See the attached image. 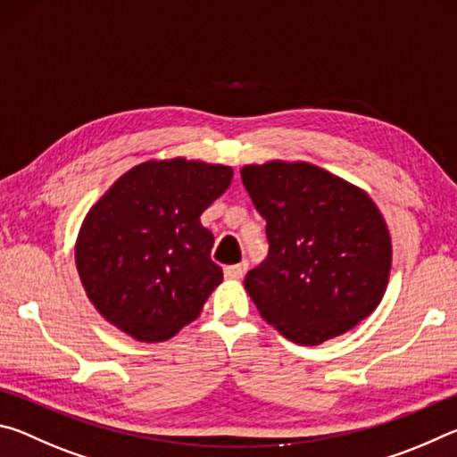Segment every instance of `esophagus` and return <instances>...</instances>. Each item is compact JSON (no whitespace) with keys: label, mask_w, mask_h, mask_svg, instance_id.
<instances>
[{"label":"esophagus","mask_w":457,"mask_h":457,"mask_svg":"<svg viewBox=\"0 0 457 457\" xmlns=\"http://www.w3.org/2000/svg\"><path fill=\"white\" fill-rule=\"evenodd\" d=\"M223 272H226V278H234V280H237V278H242L247 272V262H239L236 266H228Z\"/></svg>","instance_id":"esophagus-1"}]
</instances>
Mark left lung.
<instances>
[{"label":"left lung","mask_w":457,"mask_h":457,"mask_svg":"<svg viewBox=\"0 0 457 457\" xmlns=\"http://www.w3.org/2000/svg\"><path fill=\"white\" fill-rule=\"evenodd\" d=\"M270 252L244 286L260 316L292 343L316 346L367 319L389 284L393 245L365 189L304 161L244 165Z\"/></svg>","instance_id":"8db88e82"}]
</instances>
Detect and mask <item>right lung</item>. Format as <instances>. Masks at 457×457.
Returning a JSON list of instances; mask_svg holds the SVG:
<instances>
[{
    "instance_id": "add662e5",
    "label": "right lung",
    "mask_w": 457,
    "mask_h": 457,
    "mask_svg": "<svg viewBox=\"0 0 457 457\" xmlns=\"http://www.w3.org/2000/svg\"><path fill=\"white\" fill-rule=\"evenodd\" d=\"M231 179L228 165L151 159L104 191L74 245L84 292L104 320L141 343H161L197 319L223 280L199 218Z\"/></svg>"
}]
</instances>
